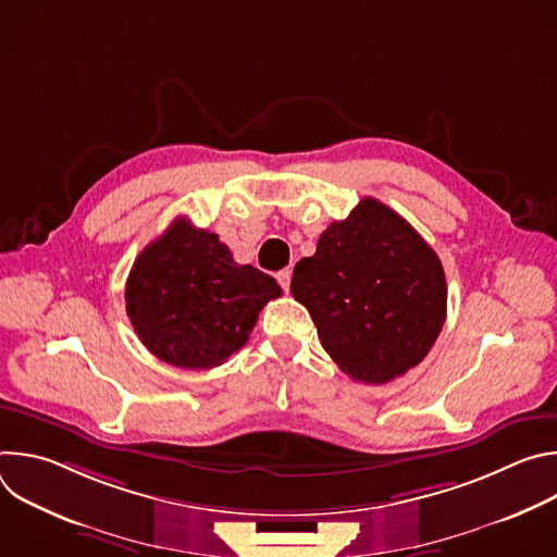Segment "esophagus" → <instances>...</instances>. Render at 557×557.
Returning <instances> with one entry per match:
<instances>
[{
    "label": "esophagus",
    "instance_id": "34e87169",
    "mask_svg": "<svg viewBox=\"0 0 557 557\" xmlns=\"http://www.w3.org/2000/svg\"><path fill=\"white\" fill-rule=\"evenodd\" d=\"M277 282H280V286H282L284 290H288V288H290V271L277 273Z\"/></svg>",
    "mask_w": 557,
    "mask_h": 557
}]
</instances>
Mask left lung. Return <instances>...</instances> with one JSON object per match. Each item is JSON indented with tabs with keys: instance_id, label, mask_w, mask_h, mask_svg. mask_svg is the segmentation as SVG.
<instances>
[{
	"instance_id": "obj_1",
	"label": "left lung",
	"mask_w": 557,
	"mask_h": 557,
	"mask_svg": "<svg viewBox=\"0 0 557 557\" xmlns=\"http://www.w3.org/2000/svg\"><path fill=\"white\" fill-rule=\"evenodd\" d=\"M290 293L308 308L331 359L372 385L419 366L447 312L438 256L374 198L320 235L314 256L295 264Z\"/></svg>"
}]
</instances>
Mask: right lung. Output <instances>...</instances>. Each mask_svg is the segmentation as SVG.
Wrapping results in <instances>:
<instances>
[{
    "instance_id": "1",
    "label": "right lung",
    "mask_w": 557,
    "mask_h": 557,
    "mask_svg": "<svg viewBox=\"0 0 557 557\" xmlns=\"http://www.w3.org/2000/svg\"><path fill=\"white\" fill-rule=\"evenodd\" d=\"M280 295L271 275L233 262L215 233L178 218L136 258L125 306L151 355L176 368L209 370L249 342L260 310Z\"/></svg>"
}]
</instances>
